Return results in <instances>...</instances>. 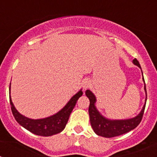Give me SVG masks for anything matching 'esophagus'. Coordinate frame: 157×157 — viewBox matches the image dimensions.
I'll use <instances>...</instances> for the list:
<instances>
[{"instance_id": "34e87169", "label": "esophagus", "mask_w": 157, "mask_h": 157, "mask_svg": "<svg viewBox=\"0 0 157 157\" xmlns=\"http://www.w3.org/2000/svg\"><path fill=\"white\" fill-rule=\"evenodd\" d=\"M91 83L89 81V80H84V81L82 82V87L84 90H86V89H88L89 87L90 86Z\"/></svg>"}]
</instances>
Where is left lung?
<instances>
[{
	"mask_svg": "<svg viewBox=\"0 0 157 157\" xmlns=\"http://www.w3.org/2000/svg\"><path fill=\"white\" fill-rule=\"evenodd\" d=\"M133 63L134 65L141 68L139 62L137 60V59H134L133 60ZM141 73H142V71H141ZM142 76H143V73H142ZM142 79L145 82L144 77L142 78ZM144 90L145 92V102L144 106L142 107V109L139 112V114L137 115L135 117L127 119V120H110L105 117L96 107L95 104L97 102V98L95 95L90 90H87L86 91V95L90 100L89 115H90L91 127L94 132L98 135L104 137V138H113V137L126 134L138 127V124L141 123L142 116H143L145 104H146L147 93L146 89H145V83Z\"/></svg>",
	"mask_w": 157,
	"mask_h": 157,
	"instance_id": "1",
	"label": "left lung"
}]
</instances>
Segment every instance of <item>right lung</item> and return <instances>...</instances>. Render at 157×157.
<instances>
[{
    "instance_id": "right-lung-1",
    "label": "right lung",
    "mask_w": 157,
    "mask_h": 157,
    "mask_svg": "<svg viewBox=\"0 0 157 157\" xmlns=\"http://www.w3.org/2000/svg\"><path fill=\"white\" fill-rule=\"evenodd\" d=\"M10 90L11 84L9 86V91ZM82 90H80L77 94H75L71 98L70 101L66 104L63 109L56 112V114L48 116V117L37 119V120L30 119L20 114L16 110L12 103L11 95H9V98H10V105L12 114L19 125H21L25 129H27V130L36 135L48 137V136L59 134L65 128L67 123L68 121L69 116L75 106L78 99L82 95Z\"/></svg>"
}]
</instances>
